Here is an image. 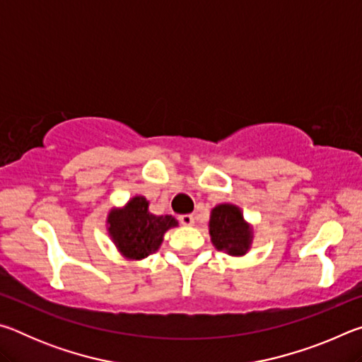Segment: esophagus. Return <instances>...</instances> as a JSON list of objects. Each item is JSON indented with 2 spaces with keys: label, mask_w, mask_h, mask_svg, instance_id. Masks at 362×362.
I'll return each mask as SVG.
<instances>
[{
  "label": "esophagus",
  "mask_w": 362,
  "mask_h": 362,
  "mask_svg": "<svg viewBox=\"0 0 362 362\" xmlns=\"http://www.w3.org/2000/svg\"><path fill=\"white\" fill-rule=\"evenodd\" d=\"M180 223L185 225V226H192L194 223V217L192 216V214H183V216L179 217Z\"/></svg>",
  "instance_id": "obj_1"
}]
</instances>
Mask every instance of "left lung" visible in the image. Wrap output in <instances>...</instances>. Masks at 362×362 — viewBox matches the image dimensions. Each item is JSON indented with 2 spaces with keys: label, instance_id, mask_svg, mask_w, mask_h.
<instances>
[{
  "label": "left lung",
  "instance_id": "8db88e82",
  "mask_svg": "<svg viewBox=\"0 0 362 362\" xmlns=\"http://www.w3.org/2000/svg\"><path fill=\"white\" fill-rule=\"evenodd\" d=\"M209 235L216 249L226 254L241 257L252 244V226L243 217V212L235 204H218L211 212Z\"/></svg>",
  "mask_w": 362,
  "mask_h": 362
}]
</instances>
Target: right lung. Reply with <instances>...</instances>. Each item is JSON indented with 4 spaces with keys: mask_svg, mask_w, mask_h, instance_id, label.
Listing matches in <instances>:
<instances>
[{
    "mask_svg": "<svg viewBox=\"0 0 362 362\" xmlns=\"http://www.w3.org/2000/svg\"><path fill=\"white\" fill-rule=\"evenodd\" d=\"M108 235L129 260H142L156 252L168 230L179 222L173 216H155L145 196H134L124 207L112 209L107 217Z\"/></svg>",
    "mask_w": 362,
    "mask_h": 362,
    "instance_id": "1",
    "label": "right lung"
}]
</instances>
